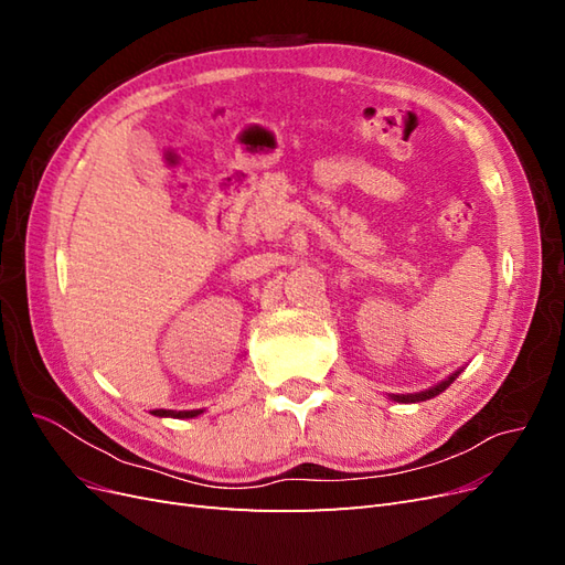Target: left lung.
I'll use <instances>...</instances> for the list:
<instances>
[{"instance_id": "1", "label": "left lung", "mask_w": 565, "mask_h": 565, "mask_svg": "<svg viewBox=\"0 0 565 565\" xmlns=\"http://www.w3.org/2000/svg\"><path fill=\"white\" fill-rule=\"evenodd\" d=\"M461 374V370H457V372H452L448 380H443L440 384H436V386H431V388H426V391H419V393H391V401H396V403H422V401H429V398H436L438 393H443L446 391L457 377Z\"/></svg>"}]
</instances>
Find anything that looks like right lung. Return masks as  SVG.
<instances>
[{"label": "right lung", "instance_id": "1", "mask_svg": "<svg viewBox=\"0 0 565 565\" xmlns=\"http://www.w3.org/2000/svg\"><path fill=\"white\" fill-rule=\"evenodd\" d=\"M204 409H152L156 417H174V419H193L202 415Z\"/></svg>", "mask_w": 565, "mask_h": 565}]
</instances>
